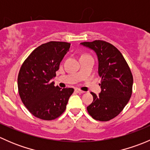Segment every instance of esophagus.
<instances>
[{"mask_svg": "<svg viewBox=\"0 0 150 150\" xmlns=\"http://www.w3.org/2000/svg\"><path fill=\"white\" fill-rule=\"evenodd\" d=\"M75 91H76L77 93H83L85 92V91H83L81 90V89H78V88L75 89Z\"/></svg>", "mask_w": 150, "mask_h": 150, "instance_id": "1", "label": "esophagus"}]
</instances>
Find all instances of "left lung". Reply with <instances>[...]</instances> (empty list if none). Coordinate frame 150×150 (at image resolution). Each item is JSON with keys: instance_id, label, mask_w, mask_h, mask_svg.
Returning a JSON list of instances; mask_svg holds the SVG:
<instances>
[{"instance_id": "1", "label": "left lung", "mask_w": 150, "mask_h": 150, "mask_svg": "<svg viewBox=\"0 0 150 150\" xmlns=\"http://www.w3.org/2000/svg\"><path fill=\"white\" fill-rule=\"evenodd\" d=\"M81 44L95 51L102 78L99 96L91 92L93 100L87 107L88 112L95 120L108 121L118 115L128 104L132 94V73L121 53L111 43L98 40Z\"/></svg>"}]
</instances>
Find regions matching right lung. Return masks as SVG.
<instances>
[{
	"mask_svg": "<svg viewBox=\"0 0 150 150\" xmlns=\"http://www.w3.org/2000/svg\"><path fill=\"white\" fill-rule=\"evenodd\" d=\"M70 43L50 41L36 48L25 59L18 75V90L22 102L38 118L51 120L66 109L72 88L54 86L52 79Z\"/></svg>",
	"mask_w": 150,
	"mask_h": 150,
	"instance_id": "1",
	"label": "right lung"
}]
</instances>
